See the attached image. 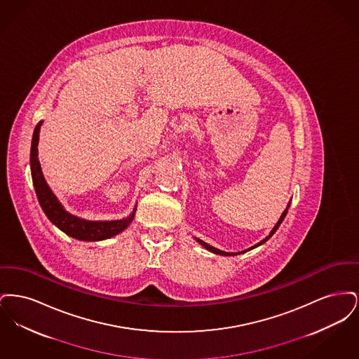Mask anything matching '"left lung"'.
Listing matches in <instances>:
<instances>
[{
  "instance_id": "8db88e82",
  "label": "left lung",
  "mask_w": 359,
  "mask_h": 359,
  "mask_svg": "<svg viewBox=\"0 0 359 359\" xmlns=\"http://www.w3.org/2000/svg\"><path fill=\"white\" fill-rule=\"evenodd\" d=\"M287 212H288V208H287V210H285V211H284V212H283V215H281V217H280V219H278V222H277V224H276V226H274L273 230H272V231H271V234H269V236H268V237H266V238L262 239V241H261V242H259V243H257V245H255V246H252V248H250V249H248V250H243V252H239V253H226V252H222V250H218V249H215V248H214V246H210V245H208V243H205V242H203V241H202V239L196 238V241H198V242H199V243H201V245H202V246H203V248H205V249H207V250H210V252H212V253H215V255H221V256H237V255H241V253H245V252H249V250H252V249H255V248H257V246H259V245H262V243H264V242H266V241H268V239L271 238V237H272V236H273L274 233H276V230H277V229H278V226H280V224H281V222H283V221H284V218H285V215H287Z\"/></svg>"
}]
</instances>
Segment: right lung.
<instances>
[{
  "label": "right lung",
  "mask_w": 359,
  "mask_h": 359,
  "mask_svg": "<svg viewBox=\"0 0 359 359\" xmlns=\"http://www.w3.org/2000/svg\"><path fill=\"white\" fill-rule=\"evenodd\" d=\"M40 126H41V121L36 125L34 137H32L31 171H32V180H34V191H36L39 203L41 205L43 211L46 212V215L48 217V219L69 237L81 239V241H102V239L110 238L120 234L121 231H123L133 221L136 208L133 210L132 215L126 219L94 222V221H86L71 215L55 198V195L52 194L51 189L44 180L40 163L37 158Z\"/></svg>",
  "instance_id": "add662e5"
}]
</instances>
